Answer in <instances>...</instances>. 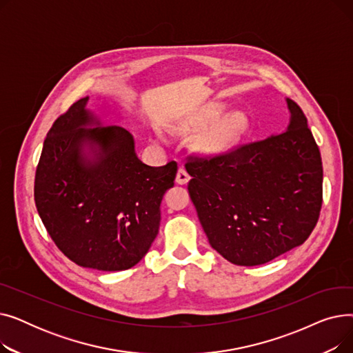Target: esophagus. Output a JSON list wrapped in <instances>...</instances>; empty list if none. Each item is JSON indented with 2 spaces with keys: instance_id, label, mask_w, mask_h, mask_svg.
<instances>
[{
  "instance_id": "esophagus-1",
  "label": "esophagus",
  "mask_w": 353,
  "mask_h": 353,
  "mask_svg": "<svg viewBox=\"0 0 353 353\" xmlns=\"http://www.w3.org/2000/svg\"><path fill=\"white\" fill-rule=\"evenodd\" d=\"M189 180H190V176L186 172V169H183V167H180L179 172H177V176H176V181L179 184H186Z\"/></svg>"
}]
</instances>
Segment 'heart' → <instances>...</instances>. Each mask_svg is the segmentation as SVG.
<instances>
[{
  "mask_svg": "<svg viewBox=\"0 0 353 353\" xmlns=\"http://www.w3.org/2000/svg\"><path fill=\"white\" fill-rule=\"evenodd\" d=\"M221 111H223V107L220 105L208 107L203 111L201 116L193 123V127L200 128L208 125L210 121L216 120L221 114ZM246 125L248 120L242 113H232L223 120H220L208 133L201 136V139L199 140V147L203 152L208 153L225 152L232 145H234L239 141V139L242 137Z\"/></svg>",
  "mask_w": 353,
  "mask_h": 353,
  "instance_id": "obj_1",
  "label": "heart"
}]
</instances>
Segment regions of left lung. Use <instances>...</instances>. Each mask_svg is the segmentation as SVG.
<instances>
[{"mask_svg":"<svg viewBox=\"0 0 353 353\" xmlns=\"http://www.w3.org/2000/svg\"><path fill=\"white\" fill-rule=\"evenodd\" d=\"M282 134L188 157L189 194L210 246L239 266L301 246L318 223L323 167L302 108L288 99Z\"/></svg>","mask_w":353,"mask_h":353,"instance_id":"left-lung-1","label":"left lung"}]
</instances>
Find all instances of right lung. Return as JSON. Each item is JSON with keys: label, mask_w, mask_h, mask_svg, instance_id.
I'll use <instances>...</instances> for the list:
<instances>
[{"label": "right lung", "mask_w": 353, "mask_h": 353, "mask_svg": "<svg viewBox=\"0 0 353 353\" xmlns=\"http://www.w3.org/2000/svg\"><path fill=\"white\" fill-rule=\"evenodd\" d=\"M80 99L54 121L34 181L35 206L57 246L79 266L104 272L137 265L160 228V203L173 188L177 163L139 160L125 128L100 125ZM97 123L94 129L85 125ZM85 143L99 160L83 157Z\"/></svg>", "instance_id": "1"}]
</instances>
